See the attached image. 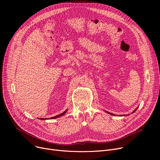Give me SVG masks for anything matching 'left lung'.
I'll return each mask as SVG.
<instances>
[{"label": "left lung", "mask_w": 160, "mask_h": 160, "mask_svg": "<svg viewBox=\"0 0 160 160\" xmlns=\"http://www.w3.org/2000/svg\"><path fill=\"white\" fill-rule=\"evenodd\" d=\"M137 109H138V108H136V110H134V111L133 112H133H136V111L137 110ZM107 113H109V114H111V115H114L113 113H110V112H107Z\"/></svg>", "instance_id": "8db88e82"}]
</instances>
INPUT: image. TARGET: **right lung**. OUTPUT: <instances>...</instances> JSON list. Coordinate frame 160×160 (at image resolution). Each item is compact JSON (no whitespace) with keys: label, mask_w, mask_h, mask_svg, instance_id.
I'll return each mask as SVG.
<instances>
[{"label":"right lung","mask_w":160,"mask_h":160,"mask_svg":"<svg viewBox=\"0 0 160 160\" xmlns=\"http://www.w3.org/2000/svg\"><path fill=\"white\" fill-rule=\"evenodd\" d=\"M67 110L66 111H65L64 112H63L62 113H61V114H60V115H56V116H54V117H51V118H50V119H56V118H57V117H60V116H62V115H63L66 112H67ZM40 119H43V118H40Z\"/></svg>","instance_id":"right-lung-1"}]
</instances>
